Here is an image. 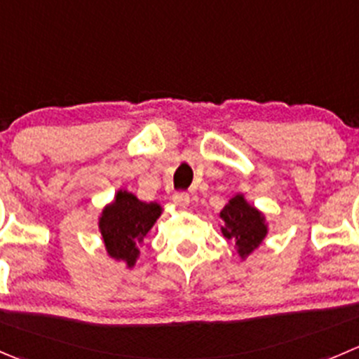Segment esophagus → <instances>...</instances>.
Wrapping results in <instances>:
<instances>
[{"label":"esophagus","instance_id":"34e87169","mask_svg":"<svg viewBox=\"0 0 359 359\" xmlns=\"http://www.w3.org/2000/svg\"><path fill=\"white\" fill-rule=\"evenodd\" d=\"M173 201H175L177 207L180 208H186L189 205V194L186 191H179V193L173 194Z\"/></svg>","mask_w":359,"mask_h":359}]
</instances>
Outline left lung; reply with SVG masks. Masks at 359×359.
Masks as SVG:
<instances>
[{
	"instance_id": "8db88e82",
	"label": "left lung",
	"mask_w": 359,
	"mask_h": 359,
	"mask_svg": "<svg viewBox=\"0 0 359 359\" xmlns=\"http://www.w3.org/2000/svg\"><path fill=\"white\" fill-rule=\"evenodd\" d=\"M222 235L233 240L238 247L240 256L252 252L266 235L264 219L254 207H250L243 196L236 194L221 210Z\"/></svg>"
}]
</instances>
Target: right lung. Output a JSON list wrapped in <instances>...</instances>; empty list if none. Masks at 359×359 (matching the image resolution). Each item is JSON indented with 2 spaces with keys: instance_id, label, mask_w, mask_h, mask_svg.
Wrapping results in <instances>:
<instances>
[{
  "instance_id": "right-lung-1",
  "label": "right lung",
  "mask_w": 359,
  "mask_h": 359,
  "mask_svg": "<svg viewBox=\"0 0 359 359\" xmlns=\"http://www.w3.org/2000/svg\"><path fill=\"white\" fill-rule=\"evenodd\" d=\"M159 215L161 207L158 203H145L128 191H119L114 203L100 217V231L110 256L133 266L138 257V245Z\"/></svg>"
}]
</instances>
